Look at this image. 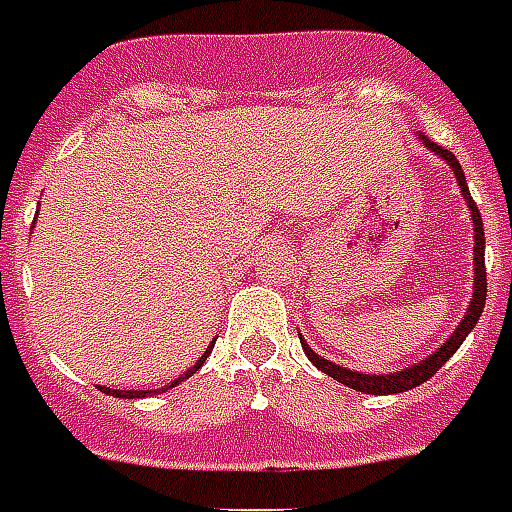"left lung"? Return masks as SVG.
<instances>
[{
    "mask_svg": "<svg viewBox=\"0 0 512 512\" xmlns=\"http://www.w3.org/2000/svg\"><path fill=\"white\" fill-rule=\"evenodd\" d=\"M422 140H424V146L430 148V151H436L438 157H444L449 165H452L455 176H458L460 192L466 195V204H469L471 209V220H474V270H477V273H474V295H471V306L469 311H466V317H463V322L455 328V333L449 336L447 344H444L438 353L430 355L427 361H419L416 366H408V369L394 372V375H364V372H353V369L336 366L333 361H328V358H322V355L314 353V350L300 339V344H303V350H306L311 364L317 366V369H322L325 375H331L333 380H339V383H344V386H350V389L355 391H364V394H400V391L422 386L424 380L433 378L438 369L447 364V358H452V353H455L460 344H463V339L469 336L471 328H474L477 320H480L482 308H485V292H488L485 286H488V281H485V231H482L480 209H477L474 201H471V192L469 187H466V176H463V170H460V162L455 159V154L447 151V148H441L438 143H433V140H427L424 134H422Z\"/></svg>",
    "mask_w": 512,
    "mask_h": 512,
    "instance_id": "1",
    "label": "left lung"
}]
</instances>
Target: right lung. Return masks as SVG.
Listing matches in <instances>:
<instances>
[{
    "label": "right lung",
    "instance_id": "right-lung-1",
    "mask_svg": "<svg viewBox=\"0 0 512 512\" xmlns=\"http://www.w3.org/2000/svg\"><path fill=\"white\" fill-rule=\"evenodd\" d=\"M209 353H212V350H206V353L201 355V361H198V364L192 366V369H187V375H184V378H176V380H173L170 386H179L181 380H187V378H190V375H192V372H198V369L204 366L206 355H209ZM165 389H168V386H165ZM165 389H157V391H165ZM101 391H107V394H112V397H126V400H134V397H148V394H151V391H132V389L118 391V389H104V386H101ZM157 391H154V394H157Z\"/></svg>",
    "mask_w": 512,
    "mask_h": 512
}]
</instances>
